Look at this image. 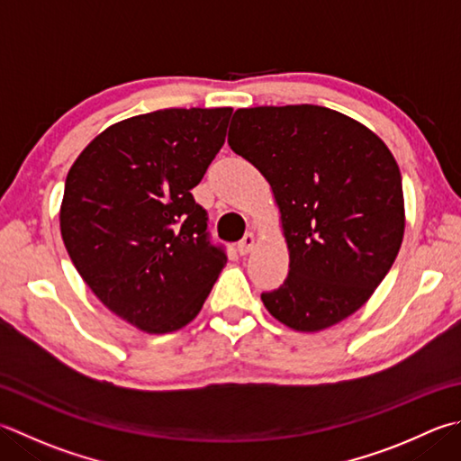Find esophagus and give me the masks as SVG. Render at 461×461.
I'll use <instances>...</instances> for the list:
<instances>
[{
  "mask_svg": "<svg viewBox=\"0 0 461 461\" xmlns=\"http://www.w3.org/2000/svg\"><path fill=\"white\" fill-rule=\"evenodd\" d=\"M254 243H256V238H254V233L251 231H248L246 236H243L240 241H238V251L241 256H246V254H249L251 251V248H254Z\"/></svg>",
  "mask_w": 461,
  "mask_h": 461,
  "instance_id": "esophagus-1",
  "label": "esophagus"
}]
</instances>
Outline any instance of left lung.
<instances>
[{
    "label": "left lung",
    "instance_id": "obj_1",
    "mask_svg": "<svg viewBox=\"0 0 461 461\" xmlns=\"http://www.w3.org/2000/svg\"><path fill=\"white\" fill-rule=\"evenodd\" d=\"M230 148L274 189L290 274L261 294L297 331L326 330L362 308L403 238L402 174L392 151L351 117L321 105L238 110Z\"/></svg>",
    "mask_w": 461,
    "mask_h": 461
}]
</instances>
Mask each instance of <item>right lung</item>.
I'll use <instances>...</instances> for the list:
<instances>
[{"label":"right lung","instance_id":"1","mask_svg":"<svg viewBox=\"0 0 461 461\" xmlns=\"http://www.w3.org/2000/svg\"><path fill=\"white\" fill-rule=\"evenodd\" d=\"M231 107H171L107 128L71 166L61 238L97 300L149 333L200 313L228 256L194 200Z\"/></svg>","mask_w":461,"mask_h":461}]
</instances>
